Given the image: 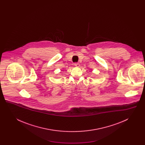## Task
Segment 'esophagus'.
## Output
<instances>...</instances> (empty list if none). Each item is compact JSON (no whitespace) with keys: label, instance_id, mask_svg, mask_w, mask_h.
<instances>
[{"label":"esophagus","instance_id":"esophagus-1","mask_svg":"<svg viewBox=\"0 0 145 145\" xmlns=\"http://www.w3.org/2000/svg\"><path fill=\"white\" fill-rule=\"evenodd\" d=\"M74 65L76 67H78L80 66V64H79V63H75Z\"/></svg>","mask_w":145,"mask_h":145}]
</instances>
